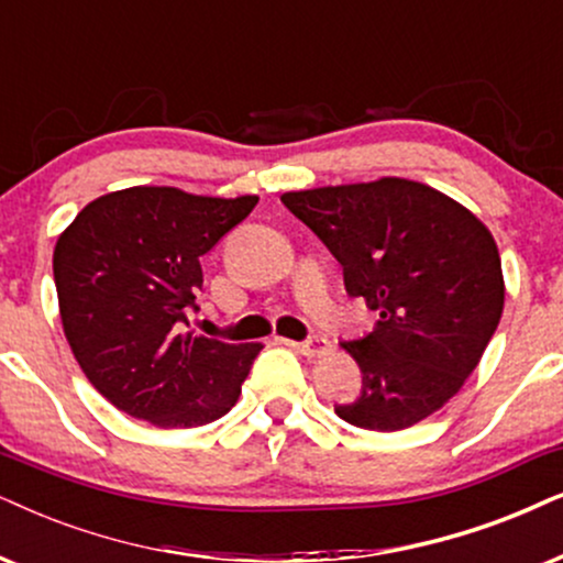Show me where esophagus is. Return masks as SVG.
I'll return each mask as SVG.
<instances>
[{"mask_svg": "<svg viewBox=\"0 0 563 563\" xmlns=\"http://www.w3.org/2000/svg\"><path fill=\"white\" fill-rule=\"evenodd\" d=\"M290 347H296L298 353L306 355V358H319V355H327L330 353V343H327L324 338H319V334H314V338H309L306 343H288Z\"/></svg>", "mask_w": 563, "mask_h": 563, "instance_id": "1", "label": "esophagus"}]
</instances>
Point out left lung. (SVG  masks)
Here are the masks:
<instances>
[{
	"mask_svg": "<svg viewBox=\"0 0 563 563\" xmlns=\"http://www.w3.org/2000/svg\"><path fill=\"white\" fill-rule=\"evenodd\" d=\"M280 199L343 265L347 294L376 314L366 338L343 343L364 389L334 412L358 429L402 431L444 408L504 311L490 231L452 197L397 176Z\"/></svg>",
	"mask_w": 563,
	"mask_h": 563,
	"instance_id": "1",
	"label": "left lung"
}]
</instances>
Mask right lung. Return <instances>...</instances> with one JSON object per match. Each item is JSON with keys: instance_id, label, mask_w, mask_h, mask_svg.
Masks as SVG:
<instances>
[{"instance_id": "right-lung-1", "label": "right lung", "mask_w": 563, "mask_h": 563, "mask_svg": "<svg viewBox=\"0 0 563 563\" xmlns=\"http://www.w3.org/2000/svg\"><path fill=\"white\" fill-rule=\"evenodd\" d=\"M257 202L130 187L92 199L56 239L64 338L92 387L126 416L195 429L236 405L262 345L220 343L184 324L202 288L199 257Z\"/></svg>"}]
</instances>
